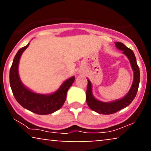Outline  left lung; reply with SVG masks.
Listing matches in <instances>:
<instances>
[{
  "label": "left lung",
  "mask_w": 151,
  "mask_h": 151,
  "mask_svg": "<svg viewBox=\"0 0 151 151\" xmlns=\"http://www.w3.org/2000/svg\"><path fill=\"white\" fill-rule=\"evenodd\" d=\"M115 44L117 49L122 51V53H124L129 60L132 70L133 71V81L131 88L124 97L121 99H118V100L106 102L99 100L93 96L92 91V84L90 80L87 79L88 84L86 94V103L91 109L96 111L99 114H113V113H116L117 111H120L121 109H123L129 106L135 98L138 87H139L140 80L139 69L133 51L126 47L122 42H115Z\"/></svg>",
  "instance_id": "left-lung-1"
}]
</instances>
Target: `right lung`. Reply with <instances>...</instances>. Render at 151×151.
Listing matches in <instances>:
<instances>
[{"instance_id":"add662e5","label":"right lung","mask_w":151,"mask_h":151,"mask_svg":"<svg viewBox=\"0 0 151 151\" xmlns=\"http://www.w3.org/2000/svg\"><path fill=\"white\" fill-rule=\"evenodd\" d=\"M29 43L20 49L14 57L9 71V82L14 96L24 109L38 115H47L59 110L67 98V93L75 80L72 76L65 80L58 89L49 94L37 93L22 84L18 73V65L20 57Z\"/></svg>"}]
</instances>
